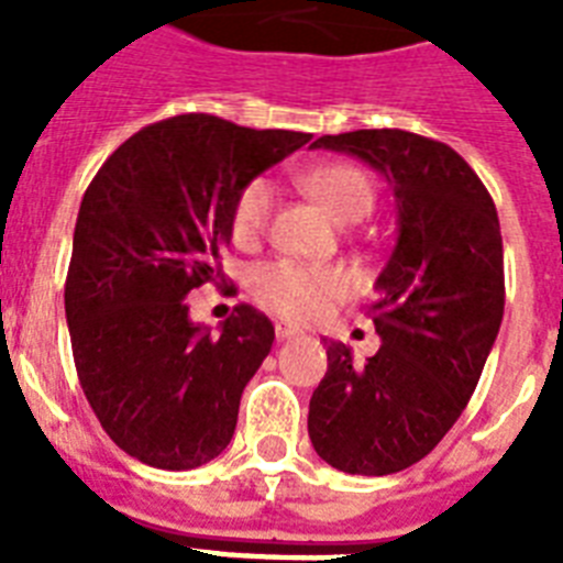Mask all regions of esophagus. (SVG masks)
I'll return each mask as SVG.
<instances>
[{"mask_svg":"<svg viewBox=\"0 0 563 563\" xmlns=\"http://www.w3.org/2000/svg\"><path fill=\"white\" fill-rule=\"evenodd\" d=\"M274 335H277V342H286V339H295V335H298V327L277 324L274 327Z\"/></svg>","mask_w":563,"mask_h":563,"instance_id":"esophagus-1","label":"esophagus"}]
</instances>
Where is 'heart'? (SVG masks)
Masks as SVG:
<instances>
[{
  "instance_id": "b5f03b06",
  "label": "heart",
  "mask_w": 563,
  "mask_h": 563,
  "mask_svg": "<svg viewBox=\"0 0 563 563\" xmlns=\"http://www.w3.org/2000/svg\"><path fill=\"white\" fill-rule=\"evenodd\" d=\"M298 184L307 189L327 212L339 221L365 219L374 207V184L360 166L351 163H324L300 172ZM274 184L268 178L247 180L239 189L230 233L236 245H254L263 236L274 212ZM351 289V277L335 265H307L295 260H272L251 272L254 298L277 316L289 321H309L333 298H342Z\"/></svg>"
}]
</instances>
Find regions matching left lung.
Listing matches in <instances>:
<instances>
[{
  "mask_svg": "<svg viewBox=\"0 0 563 563\" xmlns=\"http://www.w3.org/2000/svg\"><path fill=\"white\" fill-rule=\"evenodd\" d=\"M394 189L397 242L376 277L371 316L383 344L365 365L327 344L309 400V441L335 471H406L450 432L476 391L506 307L497 207L444 143L379 128L321 136Z\"/></svg>",
  "mask_w": 563,
  "mask_h": 563,
  "instance_id": "1",
  "label": "left lung"
}]
</instances>
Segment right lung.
<instances>
[{
  "mask_svg": "<svg viewBox=\"0 0 563 563\" xmlns=\"http://www.w3.org/2000/svg\"><path fill=\"white\" fill-rule=\"evenodd\" d=\"M309 140L184 113L136 131L84 192L64 289L75 371L143 464L192 471L230 444L274 327L239 303L212 335L184 298L221 277L239 189Z\"/></svg>",
  "mask_w": 563,
  "mask_h": 563,
  "instance_id": "right-lung-1",
  "label": "right lung"
}]
</instances>
